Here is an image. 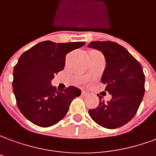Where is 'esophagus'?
Segmentation results:
<instances>
[{"label":"esophagus","mask_w":156,"mask_h":156,"mask_svg":"<svg viewBox=\"0 0 156 156\" xmlns=\"http://www.w3.org/2000/svg\"><path fill=\"white\" fill-rule=\"evenodd\" d=\"M88 93L86 91H82V95H83V96H86V95H88Z\"/></svg>","instance_id":"1"}]
</instances>
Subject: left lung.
<instances>
[{"label":"left lung","mask_w":156,"mask_h":156,"mask_svg":"<svg viewBox=\"0 0 156 156\" xmlns=\"http://www.w3.org/2000/svg\"><path fill=\"white\" fill-rule=\"evenodd\" d=\"M104 54L106 68L101 82L112 95L110 101L100 99L96 108L89 109L93 120L107 129L121 127L134 118L144 94V74L140 62L119 44L94 41L88 45Z\"/></svg>","instance_id":"1"}]
</instances>
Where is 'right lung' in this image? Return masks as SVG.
<instances>
[{"mask_svg": "<svg viewBox=\"0 0 156 156\" xmlns=\"http://www.w3.org/2000/svg\"><path fill=\"white\" fill-rule=\"evenodd\" d=\"M83 45V41H44L19 58L13 70V93L19 110L29 121L40 127H49L67 115L72 101L81 94V90L70 86L58 91L51 82L64 68L67 53Z\"/></svg>", "mask_w": 156, "mask_h": 156, "instance_id": "add662e5", "label": "right lung"}]
</instances>
